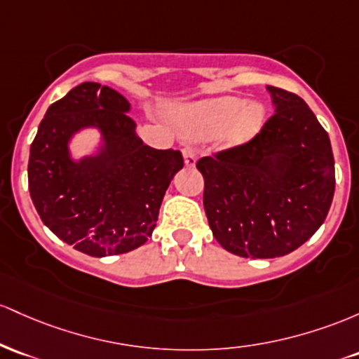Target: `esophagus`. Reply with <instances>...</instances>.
<instances>
[{"label": "esophagus", "instance_id": "34e87169", "mask_svg": "<svg viewBox=\"0 0 359 359\" xmlns=\"http://www.w3.org/2000/svg\"><path fill=\"white\" fill-rule=\"evenodd\" d=\"M183 158H184V164L187 166H195L196 163V149L191 146H184L183 147Z\"/></svg>", "mask_w": 359, "mask_h": 359}]
</instances>
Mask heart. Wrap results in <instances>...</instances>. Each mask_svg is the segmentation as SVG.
Segmentation results:
<instances>
[{"label":"heart","mask_w":359,"mask_h":359,"mask_svg":"<svg viewBox=\"0 0 359 359\" xmlns=\"http://www.w3.org/2000/svg\"><path fill=\"white\" fill-rule=\"evenodd\" d=\"M264 122L261 103L224 96L187 107L176 116L181 132L191 137H212L224 132V140L231 146L251 140Z\"/></svg>","instance_id":"obj_1"}]
</instances>
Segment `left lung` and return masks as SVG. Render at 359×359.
<instances>
[{"instance_id":"8db88e82","label":"left lung","mask_w":359,"mask_h":359,"mask_svg":"<svg viewBox=\"0 0 359 359\" xmlns=\"http://www.w3.org/2000/svg\"><path fill=\"white\" fill-rule=\"evenodd\" d=\"M276 111L248 142L196 161L213 237L241 257H280L316 233L336 176L327 132L295 93L268 86Z\"/></svg>"}]
</instances>
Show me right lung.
<instances>
[{"label": "right lung", "instance_id": "add662e5", "mask_svg": "<svg viewBox=\"0 0 359 359\" xmlns=\"http://www.w3.org/2000/svg\"><path fill=\"white\" fill-rule=\"evenodd\" d=\"M120 93L83 83L52 103L30 146L28 190L42 222L88 256L123 255L152 236L172 176L183 168L175 149H152L135 134ZM98 126L105 151L74 163L70 135Z\"/></svg>", "mask_w": 359, "mask_h": 359}]
</instances>
